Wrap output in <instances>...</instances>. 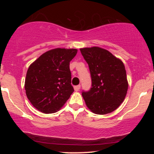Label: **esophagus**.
I'll list each match as a JSON object with an SVG mask.
<instances>
[{
  "instance_id": "obj_1",
  "label": "esophagus",
  "mask_w": 154,
  "mask_h": 154,
  "mask_svg": "<svg viewBox=\"0 0 154 154\" xmlns=\"http://www.w3.org/2000/svg\"><path fill=\"white\" fill-rule=\"evenodd\" d=\"M74 88H75V91H79V89H80V85H76L74 87Z\"/></svg>"
}]
</instances>
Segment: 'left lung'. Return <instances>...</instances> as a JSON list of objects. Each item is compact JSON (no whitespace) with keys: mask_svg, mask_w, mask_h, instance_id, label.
Masks as SVG:
<instances>
[{"mask_svg":"<svg viewBox=\"0 0 154 154\" xmlns=\"http://www.w3.org/2000/svg\"><path fill=\"white\" fill-rule=\"evenodd\" d=\"M89 66L92 88L82 93L86 106L96 114L116 110L125 100L128 89L126 70L119 59L99 47L80 48Z\"/></svg>","mask_w":154,"mask_h":154,"instance_id":"1","label":"left lung"}]
</instances>
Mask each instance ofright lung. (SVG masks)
Wrapping results in <instances>:
<instances>
[{"instance_id":"1","label":"right lung","mask_w":154,"mask_h":154,"mask_svg":"<svg viewBox=\"0 0 154 154\" xmlns=\"http://www.w3.org/2000/svg\"><path fill=\"white\" fill-rule=\"evenodd\" d=\"M75 48H55L42 54L29 66L24 88L35 109L45 114L56 112L74 92L69 63Z\"/></svg>"}]
</instances>
